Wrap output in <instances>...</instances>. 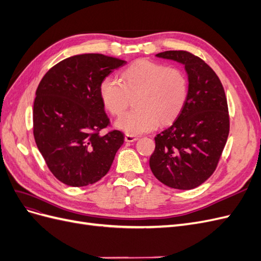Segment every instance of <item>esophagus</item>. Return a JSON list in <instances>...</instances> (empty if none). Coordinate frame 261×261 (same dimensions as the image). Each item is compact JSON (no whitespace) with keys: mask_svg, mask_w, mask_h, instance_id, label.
<instances>
[{"mask_svg":"<svg viewBox=\"0 0 261 261\" xmlns=\"http://www.w3.org/2000/svg\"><path fill=\"white\" fill-rule=\"evenodd\" d=\"M136 140H138V137H137V136L128 135V134L125 136V141H126V143H133V141H136Z\"/></svg>","mask_w":261,"mask_h":261,"instance_id":"obj_1","label":"esophagus"}]
</instances>
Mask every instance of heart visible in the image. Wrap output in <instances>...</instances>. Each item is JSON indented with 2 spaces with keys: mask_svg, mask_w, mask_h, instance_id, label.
Here are the masks:
<instances>
[{
  "mask_svg": "<svg viewBox=\"0 0 261 261\" xmlns=\"http://www.w3.org/2000/svg\"><path fill=\"white\" fill-rule=\"evenodd\" d=\"M102 105L112 115H121L130 98L135 109L121 116L115 126L128 135L153 130L159 122L167 124L180 113L188 96L185 74L174 67L139 60L126 67L121 81L105 77L99 86Z\"/></svg>",
  "mask_w": 261,
  "mask_h": 261,
  "instance_id": "heart-1",
  "label": "heart"
}]
</instances>
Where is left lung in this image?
Returning a JSON list of instances; mask_svg holds the SVG:
<instances>
[{
	"label": "left lung",
	"instance_id": "left-lung-1",
	"mask_svg": "<svg viewBox=\"0 0 261 261\" xmlns=\"http://www.w3.org/2000/svg\"><path fill=\"white\" fill-rule=\"evenodd\" d=\"M155 57L180 63L188 76V96L176 120L154 137L149 165L161 183L193 189L215 172L230 132L223 86L213 69L187 51H165Z\"/></svg>",
	"mask_w": 261,
	"mask_h": 261
}]
</instances>
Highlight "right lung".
<instances>
[{
	"label": "right lung",
	"instance_id": "right-lung-1",
	"mask_svg": "<svg viewBox=\"0 0 261 261\" xmlns=\"http://www.w3.org/2000/svg\"><path fill=\"white\" fill-rule=\"evenodd\" d=\"M125 63L97 53L74 55L49 69L38 86L35 140L52 174L65 185L82 187L101 179L124 143L120 130L99 134L110 124L99 86Z\"/></svg>",
	"mask_w": 261,
	"mask_h": 261
}]
</instances>
